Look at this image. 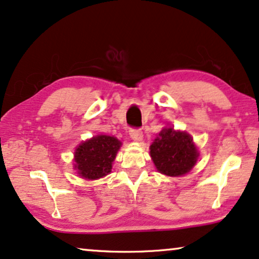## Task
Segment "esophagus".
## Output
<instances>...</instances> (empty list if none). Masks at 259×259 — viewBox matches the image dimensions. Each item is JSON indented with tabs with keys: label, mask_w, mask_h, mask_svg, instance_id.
Listing matches in <instances>:
<instances>
[{
	"label": "esophagus",
	"mask_w": 259,
	"mask_h": 259,
	"mask_svg": "<svg viewBox=\"0 0 259 259\" xmlns=\"http://www.w3.org/2000/svg\"><path fill=\"white\" fill-rule=\"evenodd\" d=\"M130 137L134 141H141L143 139V133L141 132V129H132L130 130Z\"/></svg>",
	"instance_id": "obj_1"
}]
</instances>
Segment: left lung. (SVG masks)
<instances>
[{"label":"left lung","instance_id":"8db88e82","mask_svg":"<svg viewBox=\"0 0 259 259\" xmlns=\"http://www.w3.org/2000/svg\"><path fill=\"white\" fill-rule=\"evenodd\" d=\"M149 149L156 169L169 177H181L191 171L199 155L192 137L173 127H163Z\"/></svg>","mask_w":259,"mask_h":259}]
</instances>
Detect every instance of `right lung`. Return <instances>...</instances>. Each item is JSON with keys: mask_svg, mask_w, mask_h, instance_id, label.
Wrapping results in <instances>:
<instances>
[{"mask_svg": "<svg viewBox=\"0 0 259 259\" xmlns=\"http://www.w3.org/2000/svg\"><path fill=\"white\" fill-rule=\"evenodd\" d=\"M122 142L113 136L97 135L75 149L74 168L81 178L94 181L109 175Z\"/></svg>", "mask_w": 259, "mask_h": 259, "instance_id": "add662e5", "label": "right lung"}]
</instances>
